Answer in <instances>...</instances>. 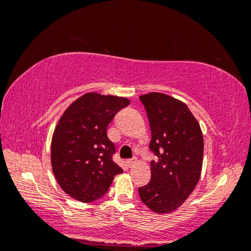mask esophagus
<instances>
[{"label": "esophagus", "mask_w": 251, "mask_h": 251, "mask_svg": "<svg viewBox=\"0 0 251 251\" xmlns=\"http://www.w3.org/2000/svg\"><path fill=\"white\" fill-rule=\"evenodd\" d=\"M136 163H137L136 158H134V159H132V160H128V161H127V164H128L129 167H133L134 164H136Z\"/></svg>", "instance_id": "34e87169"}]
</instances>
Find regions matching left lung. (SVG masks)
Masks as SVG:
<instances>
[{
    "label": "left lung",
    "instance_id": "1",
    "mask_svg": "<svg viewBox=\"0 0 251 251\" xmlns=\"http://www.w3.org/2000/svg\"><path fill=\"white\" fill-rule=\"evenodd\" d=\"M147 110L158 156L151 162V180L138 188L141 201L158 214L179 208L194 192L203 167L204 140L200 123L185 102L161 92L140 97Z\"/></svg>",
    "mask_w": 251,
    "mask_h": 251
}]
</instances>
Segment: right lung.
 <instances>
[{"label": "right lung", "mask_w": 251, "mask_h": 251, "mask_svg": "<svg viewBox=\"0 0 251 251\" xmlns=\"http://www.w3.org/2000/svg\"><path fill=\"white\" fill-rule=\"evenodd\" d=\"M129 103L124 97L88 92L63 113L51 137L50 161L56 180L67 195L82 203L99 200L115 176L123 173L111 159L115 147L107 127Z\"/></svg>", "instance_id": "obj_1"}]
</instances>
